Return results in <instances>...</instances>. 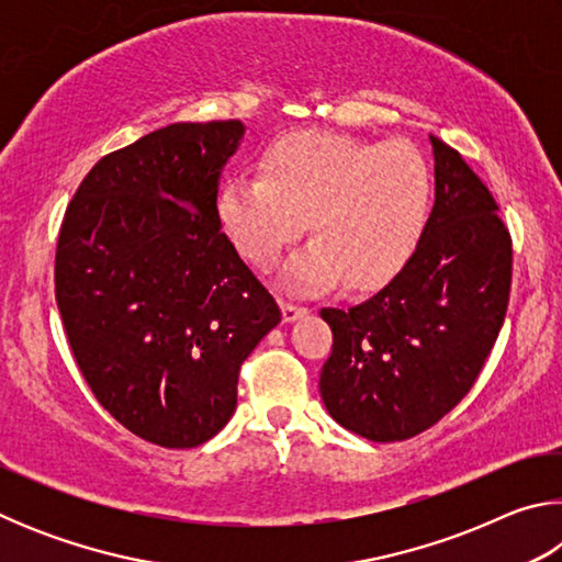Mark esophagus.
<instances>
[{"label":"esophagus","mask_w":562,"mask_h":562,"mask_svg":"<svg viewBox=\"0 0 562 562\" xmlns=\"http://www.w3.org/2000/svg\"><path fill=\"white\" fill-rule=\"evenodd\" d=\"M307 307H302V304H294V302H282V319L284 322H294L307 315Z\"/></svg>","instance_id":"1"}]
</instances>
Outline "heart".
Instances as JSON below:
<instances>
[{
  "mask_svg": "<svg viewBox=\"0 0 562 562\" xmlns=\"http://www.w3.org/2000/svg\"><path fill=\"white\" fill-rule=\"evenodd\" d=\"M262 176L235 173L215 215L237 252L272 268L307 217L315 237L284 270V284L319 292L347 280L369 292L392 282L416 252L431 213V168L406 140L297 131L268 146Z\"/></svg>",
  "mask_w": 562,
  "mask_h": 562,
  "instance_id": "b5f03b06",
  "label": "heart"
}]
</instances>
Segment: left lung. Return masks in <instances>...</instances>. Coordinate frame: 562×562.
Here are the masks:
<instances>
[{"label": "left lung", "mask_w": 562, "mask_h": 562, "mask_svg": "<svg viewBox=\"0 0 562 562\" xmlns=\"http://www.w3.org/2000/svg\"><path fill=\"white\" fill-rule=\"evenodd\" d=\"M436 201L406 268L357 307H325L331 355L319 374L329 416L369 441H404L471 392L510 294V235L459 150L429 136Z\"/></svg>", "instance_id": "8db88e82"}]
</instances>
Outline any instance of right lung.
I'll list each match as a JSON object with an SVG mask.
<instances>
[{"label":"right lung","mask_w":562,"mask_h":562,"mask_svg":"<svg viewBox=\"0 0 562 562\" xmlns=\"http://www.w3.org/2000/svg\"><path fill=\"white\" fill-rule=\"evenodd\" d=\"M240 121L170 123L103 156L66 207L56 304L83 379L131 434L193 449L231 422L237 374L282 319L215 215Z\"/></svg>","instance_id":"obj_1"}]
</instances>
